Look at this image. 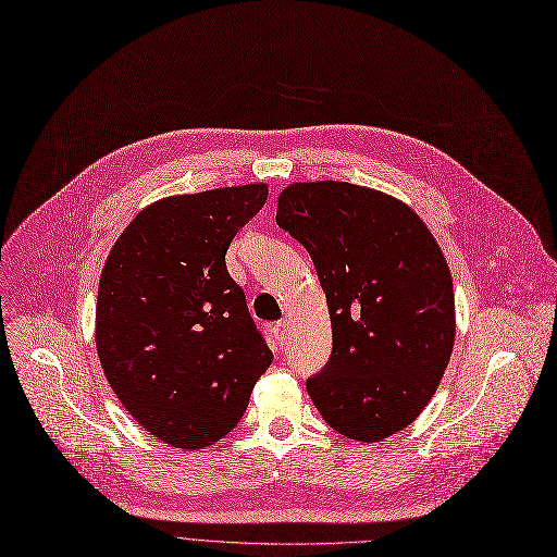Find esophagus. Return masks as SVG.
<instances>
[{"label": "esophagus", "mask_w": 557, "mask_h": 557, "mask_svg": "<svg viewBox=\"0 0 557 557\" xmlns=\"http://www.w3.org/2000/svg\"><path fill=\"white\" fill-rule=\"evenodd\" d=\"M272 332H274V338H276V344L283 348L285 344H287V334H289V330H287V321H278L274 327H272Z\"/></svg>", "instance_id": "1"}]
</instances>
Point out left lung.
<instances>
[{
    "label": "left lung",
    "mask_w": 557,
    "mask_h": 557,
    "mask_svg": "<svg viewBox=\"0 0 557 557\" xmlns=\"http://www.w3.org/2000/svg\"><path fill=\"white\" fill-rule=\"evenodd\" d=\"M276 223L312 256L332 323V355L308 393L336 433L386 440L435 395L455 344L444 253L417 213L368 187L294 183Z\"/></svg>",
    "instance_id": "left-lung-1"
}]
</instances>
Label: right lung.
Listing matches in <instances>:
<instances>
[{"instance_id":"add662e5","label":"right lung","mask_w":557,"mask_h":557,"mask_svg":"<svg viewBox=\"0 0 557 557\" xmlns=\"http://www.w3.org/2000/svg\"><path fill=\"white\" fill-rule=\"evenodd\" d=\"M268 185L169 196L129 223L104 263L96 346L120 404L160 442L202 448L243 417L272 350L225 253Z\"/></svg>"}]
</instances>
